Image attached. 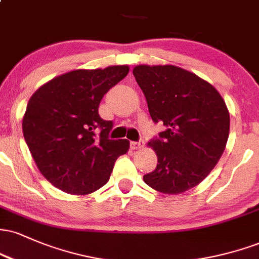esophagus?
<instances>
[{"instance_id":"1","label":"esophagus","mask_w":259,"mask_h":259,"mask_svg":"<svg viewBox=\"0 0 259 259\" xmlns=\"http://www.w3.org/2000/svg\"><path fill=\"white\" fill-rule=\"evenodd\" d=\"M130 146H132L133 150H139V148H142L145 146L144 140H140V141H132L130 142Z\"/></svg>"}]
</instances>
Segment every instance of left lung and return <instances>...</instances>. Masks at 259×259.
Returning <instances> with one entry per match:
<instances>
[{
	"instance_id": "8db88e82",
	"label": "left lung",
	"mask_w": 259,
	"mask_h": 259,
	"mask_svg": "<svg viewBox=\"0 0 259 259\" xmlns=\"http://www.w3.org/2000/svg\"><path fill=\"white\" fill-rule=\"evenodd\" d=\"M133 74L152 120L165 126L148 142L158 162L144 181L163 194L185 192L206 179L224 152L227 105L209 82L175 65H136Z\"/></svg>"
}]
</instances>
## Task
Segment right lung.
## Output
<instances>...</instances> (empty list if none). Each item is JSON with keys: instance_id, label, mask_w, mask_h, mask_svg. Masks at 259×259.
I'll list each match as a JSON object with an SVG mask.
<instances>
[{"instance_id": "obj_1", "label": "right lung", "mask_w": 259, "mask_h": 259, "mask_svg": "<svg viewBox=\"0 0 259 259\" xmlns=\"http://www.w3.org/2000/svg\"><path fill=\"white\" fill-rule=\"evenodd\" d=\"M127 73V65L73 70L50 80L30 97L23 134L38 170L53 186L88 195L109 180L129 141L108 139L113 123L100 117L99 106Z\"/></svg>"}]
</instances>
